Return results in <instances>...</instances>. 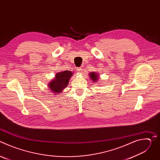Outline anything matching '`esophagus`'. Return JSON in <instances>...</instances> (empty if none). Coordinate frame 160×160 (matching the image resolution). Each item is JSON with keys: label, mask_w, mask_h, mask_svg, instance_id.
<instances>
[{"label": "esophagus", "mask_w": 160, "mask_h": 160, "mask_svg": "<svg viewBox=\"0 0 160 160\" xmlns=\"http://www.w3.org/2000/svg\"><path fill=\"white\" fill-rule=\"evenodd\" d=\"M77 70H78V73H82L83 72V68H78V69Z\"/></svg>", "instance_id": "1"}]
</instances>
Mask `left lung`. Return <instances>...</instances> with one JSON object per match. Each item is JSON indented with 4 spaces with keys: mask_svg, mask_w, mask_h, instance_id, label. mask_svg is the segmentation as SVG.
Segmentation results:
<instances>
[{
    "mask_svg": "<svg viewBox=\"0 0 160 160\" xmlns=\"http://www.w3.org/2000/svg\"><path fill=\"white\" fill-rule=\"evenodd\" d=\"M90 80L94 82H97L99 80V73L97 72H90L88 75Z\"/></svg>",
    "mask_w": 160,
    "mask_h": 160,
    "instance_id": "1",
    "label": "left lung"
}]
</instances>
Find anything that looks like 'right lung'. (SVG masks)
Returning <instances> with one entry per match:
<instances>
[{"instance_id": "add662e5", "label": "right lung", "mask_w": 160, "mask_h": 160, "mask_svg": "<svg viewBox=\"0 0 160 160\" xmlns=\"http://www.w3.org/2000/svg\"><path fill=\"white\" fill-rule=\"evenodd\" d=\"M72 75L73 73L69 70L57 73L55 77L48 83V90L51 91V93H54V96H58V94L63 92Z\"/></svg>"}]
</instances>
